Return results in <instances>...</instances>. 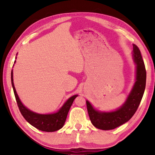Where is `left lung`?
<instances>
[{"label":"left lung","mask_w":155,"mask_h":155,"mask_svg":"<svg viewBox=\"0 0 155 155\" xmlns=\"http://www.w3.org/2000/svg\"><path fill=\"white\" fill-rule=\"evenodd\" d=\"M133 58L136 64V81L125 103L116 111L99 112L86 101L89 116L92 124L101 130H111L128 122L133 116L141 103L146 82V70L141 52L133 44Z\"/></svg>","instance_id":"1"}]
</instances>
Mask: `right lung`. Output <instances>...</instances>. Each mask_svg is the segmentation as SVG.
<instances>
[{
  "instance_id": "obj_1",
  "label": "right lung",
  "mask_w": 155,
  "mask_h": 155,
  "mask_svg": "<svg viewBox=\"0 0 155 155\" xmlns=\"http://www.w3.org/2000/svg\"><path fill=\"white\" fill-rule=\"evenodd\" d=\"M11 79L13 90H14V95L15 97V100H16L18 108H19L21 114L22 115L24 118L30 124L39 130L46 131V132H54V131L58 130L63 127L65 122V120H66L70 107L72 106L73 101L76 98V97L78 96V95L73 96L71 98L68 99L61 108L59 109V111L55 113V114L46 115L38 114L26 108L21 103L19 98H18L16 91H15L14 82H13L12 71L11 73Z\"/></svg>"
}]
</instances>
